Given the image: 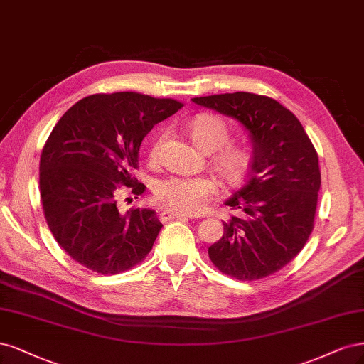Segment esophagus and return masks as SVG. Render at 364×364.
I'll list each match as a JSON object with an SVG mask.
<instances>
[{"instance_id": "1", "label": "esophagus", "mask_w": 364, "mask_h": 364, "mask_svg": "<svg viewBox=\"0 0 364 364\" xmlns=\"http://www.w3.org/2000/svg\"><path fill=\"white\" fill-rule=\"evenodd\" d=\"M186 218H191V215H186V213H178V212H172V210H163L160 213V219L161 220H171V219H186Z\"/></svg>"}]
</instances>
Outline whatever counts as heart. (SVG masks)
<instances>
[{
	"label": "heart",
	"mask_w": 364,
	"mask_h": 364,
	"mask_svg": "<svg viewBox=\"0 0 364 364\" xmlns=\"http://www.w3.org/2000/svg\"><path fill=\"white\" fill-rule=\"evenodd\" d=\"M191 134L193 142L203 151H215L224 146L230 139V128L224 119L213 114H201L192 122ZM160 140L152 152L157 154ZM216 161L228 178H237L248 163V152L243 148H222ZM218 191V183L212 177H181L171 175L156 184V199L161 204L180 213H198L207 205L208 199Z\"/></svg>",
	"instance_id": "1"
}]
</instances>
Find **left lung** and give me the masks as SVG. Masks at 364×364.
Listing matches in <instances>:
<instances>
[{"label":"left lung","instance_id":"obj_1","mask_svg":"<svg viewBox=\"0 0 364 364\" xmlns=\"http://www.w3.org/2000/svg\"><path fill=\"white\" fill-rule=\"evenodd\" d=\"M192 101L237 121L252 145L248 178L225 201L242 216L224 222L210 260L242 281L271 275L295 259L313 230L318 152L296 116L272 98L236 92Z\"/></svg>","mask_w":364,"mask_h":364}]
</instances>
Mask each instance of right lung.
Wrapping results in <instances>:
<instances>
[{
  "label": "right lung",
  "instance_id": "add662e5",
  "mask_svg": "<svg viewBox=\"0 0 364 364\" xmlns=\"http://www.w3.org/2000/svg\"><path fill=\"white\" fill-rule=\"evenodd\" d=\"M183 104L136 92L100 93L74 104L54 127L41 156V198L57 243L98 274H118L142 262L161 230L154 210L121 213L119 184L134 183L139 148L156 124Z\"/></svg>",
  "mask_w": 364,
  "mask_h": 364
}]
</instances>
